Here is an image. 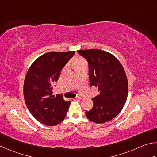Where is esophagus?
I'll return each mask as SVG.
<instances>
[{"instance_id":"34e87169","label":"esophagus","mask_w":157,"mask_h":157,"mask_svg":"<svg viewBox=\"0 0 157 157\" xmlns=\"http://www.w3.org/2000/svg\"><path fill=\"white\" fill-rule=\"evenodd\" d=\"M73 99H74V100H81V98L80 97H75V98H74Z\"/></svg>"}]
</instances>
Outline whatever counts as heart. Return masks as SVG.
Returning a JSON list of instances; mask_svg holds the SVG:
<instances>
[{
	"label": "heart",
	"mask_w": 157,
	"mask_h": 157,
	"mask_svg": "<svg viewBox=\"0 0 157 157\" xmlns=\"http://www.w3.org/2000/svg\"><path fill=\"white\" fill-rule=\"evenodd\" d=\"M83 63H85V61L83 59H81V58H76V59H75L74 60V67H76V66L81 65Z\"/></svg>",
	"instance_id": "b5f03b06"
}]
</instances>
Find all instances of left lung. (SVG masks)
I'll return each instance as SVG.
<instances>
[{
    "label": "left lung",
    "mask_w": 157,
    "mask_h": 157,
    "mask_svg": "<svg viewBox=\"0 0 157 157\" xmlns=\"http://www.w3.org/2000/svg\"><path fill=\"white\" fill-rule=\"evenodd\" d=\"M77 52L88 63L90 87L98 88L99 94L92 98L94 103L86 114L96 123L113 119L126 102L128 83L122 65L109 52L100 49L78 50Z\"/></svg>",
    "instance_id": "obj_1"
}]
</instances>
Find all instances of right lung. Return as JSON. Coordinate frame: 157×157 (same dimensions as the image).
Here are the masks:
<instances>
[{
	"instance_id": "right-lung-1",
	"label": "right lung",
	"mask_w": 157,
	"mask_h": 157,
	"mask_svg": "<svg viewBox=\"0 0 157 157\" xmlns=\"http://www.w3.org/2000/svg\"><path fill=\"white\" fill-rule=\"evenodd\" d=\"M75 52H50L32 63L24 81L25 101L30 113L43 125L52 126L64 119L71 102L52 95L53 85Z\"/></svg>"
}]
</instances>
